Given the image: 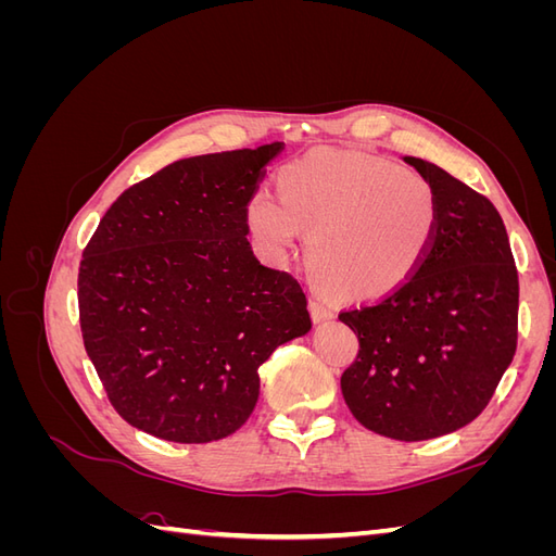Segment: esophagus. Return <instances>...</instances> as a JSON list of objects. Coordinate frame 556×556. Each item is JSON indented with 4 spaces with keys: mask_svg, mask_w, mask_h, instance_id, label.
<instances>
[{
    "mask_svg": "<svg viewBox=\"0 0 556 556\" xmlns=\"http://www.w3.org/2000/svg\"><path fill=\"white\" fill-rule=\"evenodd\" d=\"M311 315H313L315 323H325V319L333 317V306L329 304V301H325L323 296H313L311 299Z\"/></svg>",
    "mask_w": 556,
    "mask_h": 556,
    "instance_id": "obj_1",
    "label": "esophagus"
}]
</instances>
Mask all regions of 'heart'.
Listing matches in <instances>:
<instances>
[{
    "instance_id": "obj_1",
    "label": "heart",
    "mask_w": 556,
    "mask_h": 556,
    "mask_svg": "<svg viewBox=\"0 0 556 556\" xmlns=\"http://www.w3.org/2000/svg\"><path fill=\"white\" fill-rule=\"evenodd\" d=\"M278 188L280 197H250V231L274 257L308 233L315 276L350 299H380L406 285L439 223V201L422 174L364 150L315 148L282 166Z\"/></svg>"
}]
</instances>
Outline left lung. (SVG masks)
<instances>
[{
    "label": "left lung",
    "instance_id": "left-lung-1",
    "mask_svg": "<svg viewBox=\"0 0 556 556\" xmlns=\"http://www.w3.org/2000/svg\"><path fill=\"white\" fill-rule=\"evenodd\" d=\"M406 162L431 182L439 223L406 285L339 313L359 341L341 390L366 429L427 441L473 422L494 396L517 350L519 280L492 201L427 160Z\"/></svg>",
    "mask_w": 556,
    "mask_h": 556
}]
</instances>
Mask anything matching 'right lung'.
Segmentation results:
<instances>
[{"label":"right lung","mask_w":556,"mask_h":556,"mask_svg":"<svg viewBox=\"0 0 556 556\" xmlns=\"http://www.w3.org/2000/svg\"><path fill=\"white\" fill-rule=\"evenodd\" d=\"M285 143L185 157L131 185L83 250V343L111 406L174 443L243 427L257 368L311 329L294 276L260 264L248 201Z\"/></svg>","instance_id":"1"}]
</instances>
